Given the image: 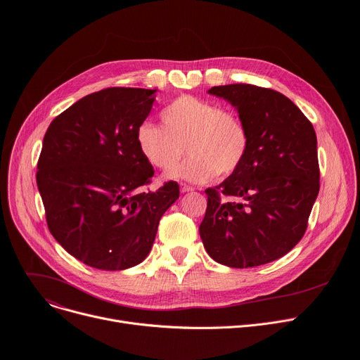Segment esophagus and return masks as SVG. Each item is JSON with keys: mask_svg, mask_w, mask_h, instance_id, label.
I'll return each instance as SVG.
<instances>
[{"mask_svg": "<svg viewBox=\"0 0 360 360\" xmlns=\"http://www.w3.org/2000/svg\"><path fill=\"white\" fill-rule=\"evenodd\" d=\"M191 191H194V188L191 185L181 184V193H191Z\"/></svg>", "mask_w": 360, "mask_h": 360, "instance_id": "34e87169", "label": "esophagus"}]
</instances>
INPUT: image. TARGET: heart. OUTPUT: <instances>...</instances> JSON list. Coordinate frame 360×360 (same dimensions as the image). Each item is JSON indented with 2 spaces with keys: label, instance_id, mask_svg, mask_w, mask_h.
Listing matches in <instances>:
<instances>
[{
  "label": "heart",
  "instance_id": "1",
  "mask_svg": "<svg viewBox=\"0 0 360 360\" xmlns=\"http://www.w3.org/2000/svg\"><path fill=\"white\" fill-rule=\"evenodd\" d=\"M160 118L163 125L141 122L136 141L151 166L171 169L169 178L204 184L216 175L226 178L235 174L247 159L251 146L250 129L233 110L182 94L162 110ZM185 145L191 156L177 167Z\"/></svg>",
  "mask_w": 360,
  "mask_h": 360
}]
</instances>
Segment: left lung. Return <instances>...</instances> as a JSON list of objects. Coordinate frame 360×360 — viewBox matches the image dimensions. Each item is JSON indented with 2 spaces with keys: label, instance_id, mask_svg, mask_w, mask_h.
<instances>
[{
  "label": "left lung",
  "instance_id": "8db88e82",
  "mask_svg": "<svg viewBox=\"0 0 360 360\" xmlns=\"http://www.w3.org/2000/svg\"><path fill=\"white\" fill-rule=\"evenodd\" d=\"M209 93L236 108L248 125L251 146L235 174L205 190L200 236L223 266H262L286 255L307 232L319 193L315 131L280 91L228 84Z\"/></svg>",
  "mask_w": 360,
  "mask_h": 360
}]
</instances>
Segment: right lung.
I'll return each mask as SVG.
<instances>
[{
	"instance_id": "add662e5",
	"label": "right lung",
	"mask_w": 360,
	"mask_h": 360,
	"mask_svg": "<svg viewBox=\"0 0 360 360\" xmlns=\"http://www.w3.org/2000/svg\"><path fill=\"white\" fill-rule=\"evenodd\" d=\"M155 91L108 87L56 117L42 143L36 182L48 229L74 258L99 270L140 264L163 213L179 197L175 181L144 191L155 169L140 153L136 132Z\"/></svg>"
}]
</instances>
